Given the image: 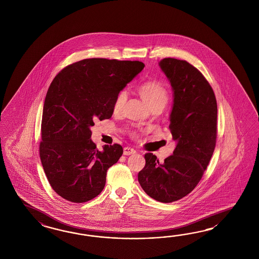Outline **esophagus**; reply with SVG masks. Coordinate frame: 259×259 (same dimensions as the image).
<instances>
[{"instance_id":"esophagus-1","label":"esophagus","mask_w":259,"mask_h":259,"mask_svg":"<svg viewBox=\"0 0 259 259\" xmlns=\"http://www.w3.org/2000/svg\"><path fill=\"white\" fill-rule=\"evenodd\" d=\"M136 152V150L135 149H133L132 148H124V155H132V154H134Z\"/></svg>"}]
</instances>
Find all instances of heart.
I'll list each match as a JSON object with an SVG mask.
<instances>
[{
	"label": "heart",
	"mask_w": 259,
	"mask_h": 259,
	"mask_svg": "<svg viewBox=\"0 0 259 259\" xmlns=\"http://www.w3.org/2000/svg\"><path fill=\"white\" fill-rule=\"evenodd\" d=\"M138 93L142 97V99L148 104V107L151 110L153 109L163 110V107L168 101L167 90L162 82L157 81V80L144 82L138 87ZM126 91L119 92L113 103L114 111H119L122 110L123 106L126 103Z\"/></svg>",
	"instance_id": "b5f03b06"
}]
</instances>
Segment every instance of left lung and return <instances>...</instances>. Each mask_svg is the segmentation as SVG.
I'll list each match as a JSON object with an SVG mask.
<instances>
[{
	"mask_svg": "<svg viewBox=\"0 0 259 259\" xmlns=\"http://www.w3.org/2000/svg\"><path fill=\"white\" fill-rule=\"evenodd\" d=\"M159 66L173 91L169 128L177 145L163 163L146 153L138 182L150 198L167 203L191 192L206 169L215 147L218 106L212 87L190 63L167 58Z\"/></svg>",
	"mask_w": 259,
	"mask_h": 259,
	"instance_id": "left-lung-1",
	"label": "left lung"
}]
</instances>
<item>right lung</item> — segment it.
I'll use <instances>...</instances> for the list:
<instances>
[{"label": "right lung", "mask_w": 259, "mask_h": 259, "mask_svg": "<svg viewBox=\"0 0 259 259\" xmlns=\"http://www.w3.org/2000/svg\"><path fill=\"white\" fill-rule=\"evenodd\" d=\"M144 67L137 60L83 59L54 78L45 96L39 156L49 184L63 199L81 203L103 190L107 170L123 148L114 144L98 150L91 126L111 118L119 92Z\"/></svg>", "instance_id": "1"}]
</instances>
